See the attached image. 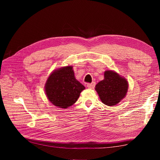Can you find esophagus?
<instances>
[{"label":"esophagus","instance_id":"1","mask_svg":"<svg viewBox=\"0 0 160 160\" xmlns=\"http://www.w3.org/2000/svg\"><path fill=\"white\" fill-rule=\"evenodd\" d=\"M95 85V82H93V83H88V84H87V87H88V88H89V89L94 88Z\"/></svg>","mask_w":160,"mask_h":160}]
</instances>
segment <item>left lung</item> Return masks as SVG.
<instances>
[{"label": "left lung", "instance_id": "left-lung-1", "mask_svg": "<svg viewBox=\"0 0 160 160\" xmlns=\"http://www.w3.org/2000/svg\"><path fill=\"white\" fill-rule=\"evenodd\" d=\"M128 89L126 79L113 71H106L104 72V79L95 86L100 99L108 106H113L119 103L125 98Z\"/></svg>", "mask_w": 160, "mask_h": 160}]
</instances>
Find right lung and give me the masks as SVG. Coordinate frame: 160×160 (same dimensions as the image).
I'll return each mask as SVG.
<instances>
[{
    "label": "right lung",
    "mask_w": 160,
    "mask_h": 160,
    "mask_svg": "<svg viewBox=\"0 0 160 160\" xmlns=\"http://www.w3.org/2000/svg\"><path fill=\"white\" fill-rule=\"evenodd\" d=\"M85 89L74 75L71 66L52 72L45 84V92L50 102L60 108H67L78 99Z\"/></svg>",
    "instance_id": "1"
}]
</instances>
